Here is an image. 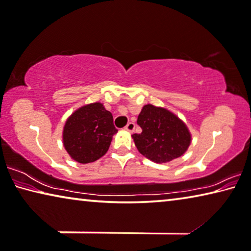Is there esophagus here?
<instances>
[{
  "mask_svg": "<svg viewBox=\"0 0 251 251\" xmlns=\"http://www.w3.org/2000/svg\"><path fill=\"white\" fill-rule=\"evenodd\" d=\"M134 128H136V126H134V123H133V122H129L128 125L126 126L125 130L128 131V132H133V131H134Z\"/></svg>",
  "mask_w": 251,
  "mask_h": 251,
  "instance_id": "34e87169",
  "label": "esophagus"
}]
</instances>
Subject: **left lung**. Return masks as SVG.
Instances as JSON below:
<instances>
[{"instance_id": "1", "label": "left lung", "mask_w": 251, "mask_h": 251, "mask_svg": "<svg viewBox=\"0 0 251 251\" xmlns=\"http://www.w3.org/2000/svg\"><path fill=\"white\" fill-rule=\"evenodd\" d=\"M141 133L132 134L141 155L153 163H168L186 151L191 133L185 123L171 111L147 104L138 115Z\"/></svg>"}]
</instances>
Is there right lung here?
Returning a JSON list of instances; mask_svg holds the SVG:
<instances>
[{
  "label": "right lung",
  "instance_id": "add662e5",
  "mask_svg": "<svg viewBox=\"0 0 251 251\" xmlns=\"http://www.w3.org/2000/svg\"><path fill=\"white\" fill-rule=\"evenodd\" d=\"M117 132L110 111L102 103H91L67 119L63 131L64 147L77 163H93L105 155Z\"/></svg>",
  "mask_w": 251,
  "mask_h": 251
}]
</instances>
